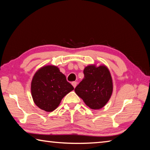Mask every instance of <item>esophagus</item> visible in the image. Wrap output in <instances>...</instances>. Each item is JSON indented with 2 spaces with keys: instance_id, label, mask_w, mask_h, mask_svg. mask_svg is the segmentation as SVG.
Returning <instances> with one entry per match:
<instances>
[{
  "instance_id": "1",
  "label": "esophagus",
  "mask_w": 150,
  "mask_h": 150,
  "mask_svg": "<svg viewBox=\"0 0 150 150\" xmlns=\"http://www.w3.org/2000/svg\"><path fill=\"white\" fill-rule=\"evenodd\" d=\"M72 85L73 86V87L75 88L76 86V85H77V82H72Z\"/></svg>"
}]
</instances>
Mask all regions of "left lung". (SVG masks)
Returning <instances> with one entry per match:
<instances>
[{"instance_id":"1","label":"left lung","mask_w":150,"mask_h":150,"mask_svg":"<svg viewBox=\"0 0 150 150\" xmlns=\"http://www.w3.org/2000/svg\"><path fill=\"white\" fill-rule=\"evenodd\" d=\"M84 78L75 92L92 109H100L109 101L112 93V80L106 66L89 65L83 70Z\"/></svg>"}]
</instances>
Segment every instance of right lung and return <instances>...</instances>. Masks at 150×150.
<instances>
[{
  "label": "right lung",
  "instance_id": "1",
  "mask_svg": "<svg viewBox=\"0 0 150 150\" xmlns=\"http://www.w3.org/2000/svg\"><path fill=\"white\" fill-rule=\"evenodd\" d=\"M73 90L74 87L67 82L59 68L52 65L45 66L39 69L31 83L34 103L47 112L57 109L62 99Z\"/></svg>",
  "mask_w": 150,
  "mask_h": 150
}]
</instances>
